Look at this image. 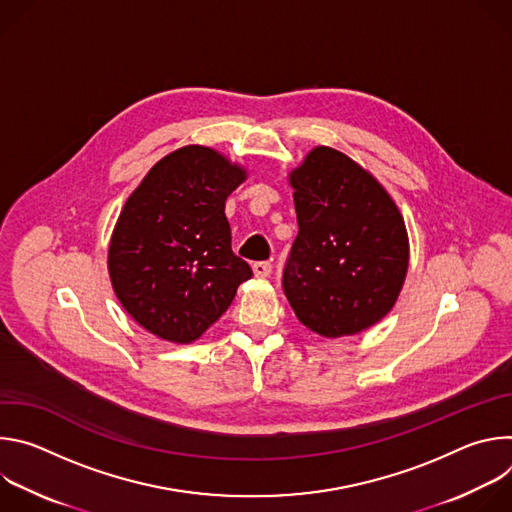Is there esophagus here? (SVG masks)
Masks as SVG:
<instances>
[{"instance_id": "esophagus-1", "label": "esophagus", "mask_w": 512, "mask_h": 512, "mask_svg": "<svg viewBox=\"0 0 512 512\" xmlns=\"http://www.w3.org/2000/svg\"><path fill=\"white\" fill-rule=\"evenodd\" d=\"M253 273L257 277H267L271 273V263L269 261H255L253 263Z\"/></svg>"}]
</instances>
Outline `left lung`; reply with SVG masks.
Masks as SVG:
<instances>
[{"label":"left lung","mask_w":512,"mask_h":512,"mask_svg":"<svg viewBox=\"0 0 512 512\" xmlns=\"http://www.w3.org/2000/svg\"><path fill=\"white\" fill-rule=\"evenodd\" d=\"M298 237L283 291L298 320L328 338L356 334L393 308L409 263L405 223L381 184L332 148L291 174Z\"/></svg>","instance_id":"left-lung-1"}]
</instances>
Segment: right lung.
I'll return each mask as SVG.
<instances>
[{
    "label": "right lung",
    "mask_w": 512,
    "mask_h": 512,
    "mask_svg": "<svg viewBox=\"0 0 512 512\" xmlns=\"http://www.w3.org/2000/svg\"><path fill=\"white\" fill-rule=\"evenodd\" d=\"M245 172L188 145L143 178L125 202L109 247V275L127 314L170 342H192L253 277L233 253L225 216Z\"/></svg>",
    "instance_id": "obj_1"
}]
</instances>
